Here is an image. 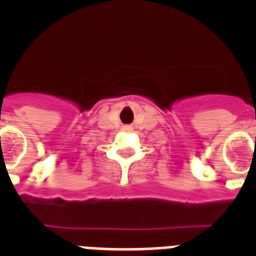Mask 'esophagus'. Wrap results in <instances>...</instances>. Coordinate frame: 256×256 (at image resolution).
Segmentation results:
<instances>
[{
	"label": "esophagus",
	"mask_w": 256,
	"mask_h": 256,
	"mask_svg": "<svg viewBox=\"0 0 256 256\" xmlns=\"http://www.w3.org/2000/svg\"><path fill=\"white\" fill-rule=\"evenodd\" d=\"M126 130H128V128H126Z\"/></svg>",
	"instance_id": "34e87169"
}]
</instances>
